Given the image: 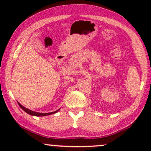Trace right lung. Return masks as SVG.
<instances>
[{
    "label": "right lung",
    "mask_w": 151,
    "mask_h": 151,
    "mask_svg": "<svg viewBox=\"0 0 151 151\" xmlns=\"http://www.w3.org/2000/svg\"><path fill=\"white\" fill-rule=\"evenodd\" d=\"M18 104H19L20 107L22 109V110L25 111V112H26L27 113H28V114H29V115H34V116H46V115H51V114H53V113H57L58 111L60 110V109H58V110H57V111H53V112H51V113H38V112H35V111H31V110H29V109H27V108H25V107H24L23 106H22V105L20 104L19 102H18Z\"/></svg>",
    "instance_id": "add662e5"
}]
</instances>
